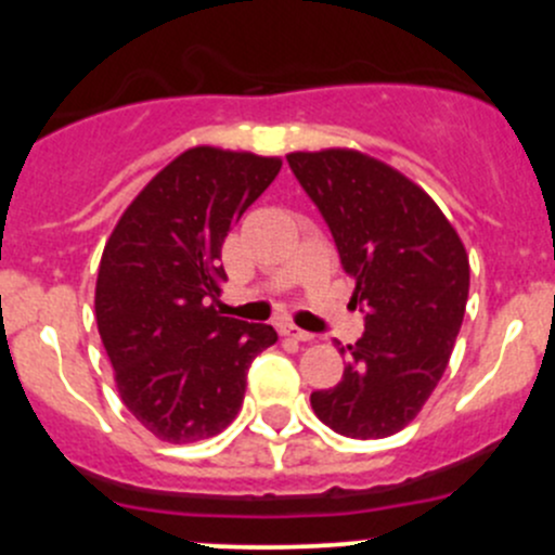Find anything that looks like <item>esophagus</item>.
<instances>
[{
    "instance_id": "esophagus-1",
    "label": "esophagus",
    "mask_w": 555,
    "mask_h": 555,
    "mask_svg": "<svg viewBox=\"0 0 555 555\" xmlns=\"http://www.w3.org/2000/svg\"><path fill=\"white\" fill-rule=\"evenodd\" d=\"M279 333H282L284 338L300 340V344H309V340L317 338V335H313V333H306V330L295 327V324H289V322H282V324H279Z\"/></svg>"
}]
</instances>
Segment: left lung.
I'll return each mask as SVG.
<instances>
[{
  "mask_svg": "<svg viewBox=\"0 0 555 555\" xmlns=\"http://www.w3.org/2000/svg\"><path fill=\"white\" fill-rule=\"evenodd\" d=\"M287 164L357 282L351 306L365 309V335L340 349L344 378L313 391L311 408L346 438H389L443 378L467 306V251L438 204L371 155L333 147Z\"/></svg>",
  "mask_w": 555,
  "mask_h": 555,
  "instance_id": "left-lung-1",
  "label": "left lung"
}]
</instances>
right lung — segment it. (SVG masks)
Wrapping results in <instances>:
<instances>
[{"label":"right lung","instance_id":"obj_1","mask_svg":"<svg viewBox=\"0 0 555 555\" xmlns=\"http://www.w3.org/2000/svg\"><path fill=\"white\" fill-rule=\"evenodd\" d=\"M282 158L190 147L144 184L104 246L96 324L120 400L166 443L222 433L246 371L276 344L271 324L222 317L228 231L276 179Z\"/></svg>","mask_w":555,"mask_h":555}]
</instances>
